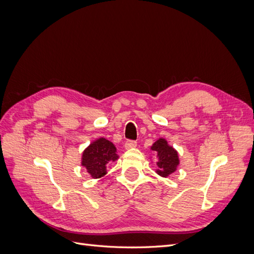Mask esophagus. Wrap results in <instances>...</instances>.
<instances>
[{
  "instance_id": "1",
  "label": "esophagus",
  "mask_w": 254,
  "mask_h": 254,
  "mask_svg": "<svg viewBox=\"0 0 254 254\" xmlns=\"http://www.w3.org/2000/svg\"><path fill=\"white\" fill-rule=\"evenodd\" d=\"M134 147H136V142H135V141L128 140V141L125 143V148H126V149H131V148H134Z\"/></svg>"
}]
</instances>
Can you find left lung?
I'll list each match as a JSON object with an SVG mask.
<instances>
[{
	"label": "left lung",
	"mask_w": 254,
	"mask_h": 254,
	"mask_svg": "<svg viewBox=\"0 0 254 254\" xmlns=\"http://www.w3.org/2000/svg\"><path fill=\"white\" fill-rule=\"evenodd\" d=\"M151 149L157 151L159 161L157 162L158 170L157 174L167 177L176 171L177 166L179 164L178 152H177L172 146L167 144L166 140L159 139L157 142L153 143Z\"/></svg>",
	"instance_id": "8db88e82"
}]
</instances>
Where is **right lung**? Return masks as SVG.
<instances>
[{
  "instance_id": "1",
  "label": "right lung",
  "mask_w": 254,
  "mask_h": 254,
  "mask_svg": "<svg viewBox=\"0 0 254 254\" xmlns=\"http://www.w3.org/2000/svg\"><path fill=\"white\" fill-rule=\"evenodd\" d=\"M117 148L115 146L105 137H101L93 143H91L89 147L84 149L82 153L81 165L86 167L87 172L93 178H101L107 174L106 165L109 161L118 160Z\"/></svg>"
}]
</instances>
